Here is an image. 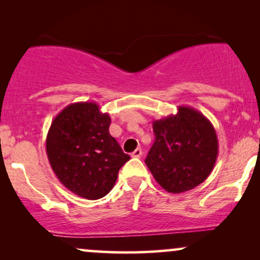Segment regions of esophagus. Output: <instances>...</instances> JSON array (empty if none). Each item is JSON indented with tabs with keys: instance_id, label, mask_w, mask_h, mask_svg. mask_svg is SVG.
<instances>
[{
	"instance_id": "1",
	"label": "esophagus",
	"mask_w": 260,
	"mask_h": 260,
	"mask_svg": "<svg viewBox=\"0 0 260 260\" xmlns=\"http://www.w3.org/2000/svg\"><path fill=\"white\" fill-rule=\"evenodd\" d=\"M142 154H143V153H142V149L137 148L136 150H134L133 153L131 154V156H132V157H140V156H142Z\"/></svg>"
}]
</instances>
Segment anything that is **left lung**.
I'll list each match as a JSON object with an SVG mask.
<instances>
[{
	"mask_svg": "<svg viewBox=\"0 0 260 260\" xmlns=\"http://www.w3.org/2000/svg\"><path fill=\"white\" fill-rule=\"evenodd\" d=\"M155 142L145 159L155 181L169 193L190 190L208 178L219 142L211 122L189 106L153 121Z\"/></svg>",
	"mask_w": 260,
	"mask_h": 260,
	"instance_id": "obj_1",
	"label": "left lung"
}]
</instances>
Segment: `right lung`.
I'll list each match as a JSON object with an SVG mask.
<instances>
[{
    "label": "right lung",
    "mask_w": 260,
    "mask_h": 260,
    "mask_svg": "<svg viewBox=\"0 0 260 260\" xmlns=\"http://www.w3.org/2000/svg\"><path fill=\"white\" fill-rule=\"evenodd\" d=\"M110 123L109 113L94 101L74 103L53 118L47 133L46 153L56 177L82 198L105 197L131 159L110 134Z\"/></svg>",
    "instance_id": "1"
}]
</instances>
